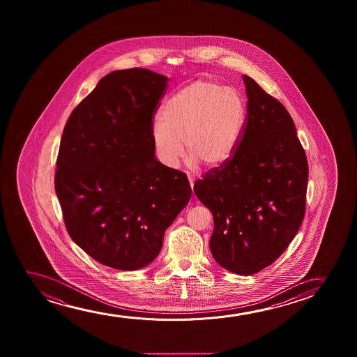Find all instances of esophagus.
<instances>
[{
  "mask_svg": "<svg viewBox=\"0 0 357 357\" xmlns=\"http://www.w3.org/2000/svg\"><path fill=\"white\" fill-rule=\"evenodd\" d=\"M188 178H189V183H190L191 188H194V178L190 176H188Z\"/></svg>",
  "mask_w": 357,
  "mask_h": 357,
  "instance_id": "esophagus-1",
  "label": "esophagus"
}]
</instances>
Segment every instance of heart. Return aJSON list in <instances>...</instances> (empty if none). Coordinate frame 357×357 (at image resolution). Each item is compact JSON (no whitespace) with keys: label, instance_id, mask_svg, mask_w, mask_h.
I'll return each instance as SVG.
<instances>
[{"label":"heart","instance_id":"obj_1","mask_svg":"<svg viewBox=\"0 0 357 357\" xmlns=\"http://www.w3.org/2000/svg\"><path fill=\"white\" fill-rule=\"evenodd\" d=\"M246 114L244 98L236 89L197 80L162 106L160 122L153 124L151 132L157 158L176 168L185 144L189 166L220 168L239 146Z\"/></svg>","mask_w":357,"mask_h":357}]
</instances>
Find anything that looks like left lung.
<instances>
[{
	"instance_id": "left-lung-1",
	"label": "left lung",
	"mask_w": 357,
	"mask_h": 357,
	"mask_svg": "<svg viewBox=\"0 0 357 357\" xmlns=\"http://www.w3.org/2000/svg\"><path fill=\"white\" fill-rule=\"evenodd\" d=\"M248 116L239 146L225 166L195 181L212 212L215 262L249 275L273 264L293 241L306 208L308 165L287 108L243 75Z\"/></svg>"
}]
</instances>
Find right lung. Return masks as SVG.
Here are the masks:
<instances>
[{
    "mask_svg": "<svg viewBox=\"0 0 357 357\" xmlns=\"http://www.w3.org/2000/svg\"><path fill=\"white\" fill-rule=\"evenodd\" d=\"M169 79L114 70L64 127L54 190L75 244L100 264L134 271L160 254L167 228L190 200L188 176L162 165L152 118Z\"/></svg>",
    "mask_w": 357,
    "mask_h": 357,
    "instance_id": "add662e5",
    "label": "right lung"
}]
</instances>
